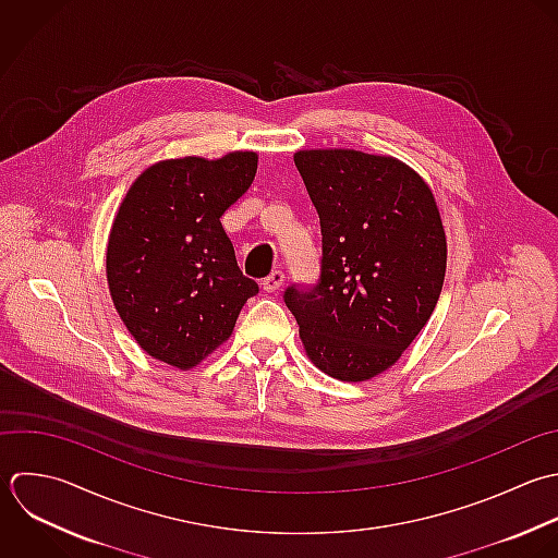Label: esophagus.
Segmentation results:
<instances>
[{"label":"esophagus","instance_id":"esophagus-1","mask_svg":"<svg viewBox=\"0 0 558 558\" xmlns=\"http://www.w3.org/2000/svg\"><path fill=\"white\" fill-rule=\"evenodd\" d=\"M282 282H284V274H282L280 269H276V271H271L260 284H263V291L276 293V291L282 287Z\"/></svg>","mask_w":558,"mask_h":558}]
</instances>
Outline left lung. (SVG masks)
<instances>
[{
    "label": "left lung",
    "instance_id": "obj_1",
    "mask_svg": "<svg viewBox=\"0 0 558 558\" xmlns=\"http://www.w3.org/2000/svg\"><path fill=\"white\" fill-rule=\"evenodd\" d=\"M322 226L317 284H291L284 304L308 359L361 383L389 369L430 319L448 245L428 184L404 162L356 149L293 156Z\"/></svg>",
    "mask_w": 558,
    "mask_h": 558
}]
</instances>
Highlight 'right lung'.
Returning <instances> with one entry per match:
<instances>
[{
	"label": "right lung",
	"instance_id": "1",
	"mask_svg": "<svg viewBox=\"0 0 558 558\" xmlns=\"http://www.w3.org/2000/svg\"><path fill=\"white\" fill-rule=\"evenodd\" d=\"M256 151L147 167L125 193L106 250L114 308L154 359L191 369L217 350L258 293L236 265L221 215L250 189Z\"/></svg>",
	"mask_w": 558,
	"mask_h": 558
}]
</instances>
